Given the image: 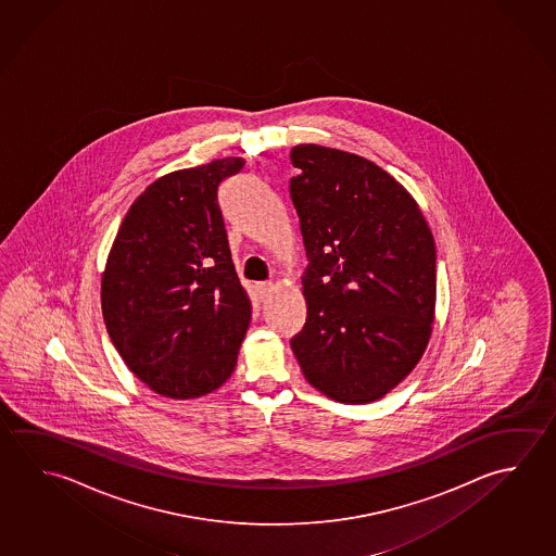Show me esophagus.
<instances>
[{
    "label": "esophagus",
    "mask_w": 556,
    "mask_h": 556,
    "mask_svg": "<svg viewBox=\"0 0 556 556\" xmlns=\"http://www.w3.org/2000/svg\"><path fill=\"white\" fill-rule=\"evenodd\" d=\"M271 289H274V282H255V294H257V299H260V301H265V299H267V294L271 292Z\"/></svg>",
    "instance_id": "esophagus-1"
}]
</instances>
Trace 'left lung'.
Masks as SVG:
<instances>
[{"label": "left lung", "instance_id": "1", "mask_svg": "<svg viewBox=\"0 0 556 556\" xmlns=\"http://www.w3.org/2000/svg\"><path fill=\"white\" fill-rule=\"evenodd\" d=\"M308 265L291 348L312 387L343 404L382 399L416 367L435 311V242L416 201L365 157L291 150Z\"/></svg>", "mask_w": 556, "mask_h": 556}]
</instances>
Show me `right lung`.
I'll use <instances>...</instances> for the list:
<instances>
[{"label":"right lung","instance_id":"1","mask_svg":"<svg viewBox=\"0 0 556 556\" xmlns=\"http://www.w3.org/2000/svg\"><path fill=\"white\" fill-rule=\"evenodd\" d=\"M242 167V157H225L160 177L111 248L101 281L109 338L162 396H203L235 370L252 304L232 264L220 187Z\"/></svg>","mask_w":556,"mask_h":556}]
</instances>
